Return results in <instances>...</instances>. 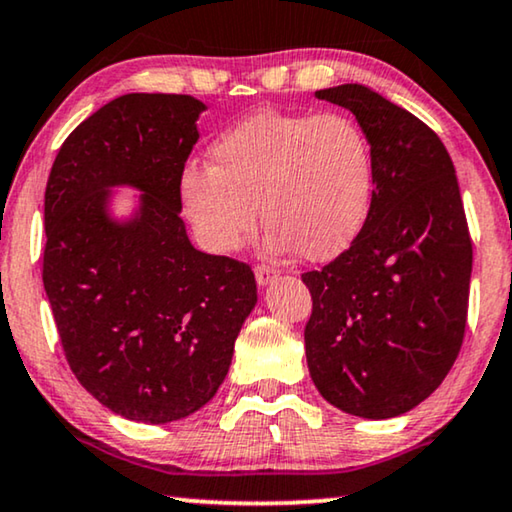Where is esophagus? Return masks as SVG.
<instances>
[{
  "label": "esophagus",
  "instance_id": "34e87169",
  "mask_svg": "<svg viewBox=\"0 0 512 512\" xmlns=\"http://www.w3.org/2000/svg\"><path fill=\"white\" fill-rule=\"evenodd\" d=\"M254 274H256V281H258V286H270L272 281L279 277V272H277V270H272V268H265V265H258V268L254 270Z\"/></svg>",
  "mask_w": 512,
  "mask_h": 512
}]
</instances>
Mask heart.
Segmentation results:
<instances>
[{
	"label": "heart",
	"mask_w": 512,
	"mask_h": 512,
	"mask_svg": "<svg viewBox=\"0 0 512 512\" xmlns=\"http://www.w3.org/2000/svg\"><path fill=\"white\" fill-rule=\"evenodd\" d=\"M210 166L180 173L182 212L214 254H231L270 226V254L300 251L330 261L351 247L374 201V150L358 122L339 113L261 110L210 145Z\"/></svg>",
	"instance_id": "b5f03b06"
}]
</instances>
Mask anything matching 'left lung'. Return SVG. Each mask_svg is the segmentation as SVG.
<instances>
[{"instance_id": "obj_1", "label": "left lung", "mask_w": 512, "mask_h": 512, "mask_svg": "<svg viewBox=\"0 0 512 512\" xmlns=\"http://www.w3.org/2000/svg\"><path fill=\"white\" fill-rule=\"evenodd\" d=\"M316 99L351 110L374 150V201L358 238L305 272L311 381L339 411L388 420L416 409L453 367L466 328L471 238L441 138L372 87Z\"/></svg>"}]
</instances>
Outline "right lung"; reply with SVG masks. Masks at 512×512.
Returning a JSON list of instances; mask_svg holds the SVG:
<instances>
[{
  "label": "right lung",
  "instance_id": "right-lung-1",
  "mask_svg": "<svg viewBox=\"0 0 512 512\" xmlns=\"http://www.w3.org/2000/svg\"><path fill=\"white\" fill-rule=\"evenodd\" d=\"M203 101L124 94L78 124L46 187V288L71 372L117 416L166 425L217 395L256 307L249 265L198 251L177 182ZM117 188L132 210L117 215Z\"/></svg>",
  "mask_w": 512,
  "mask_h": 512
}]
</instances>
